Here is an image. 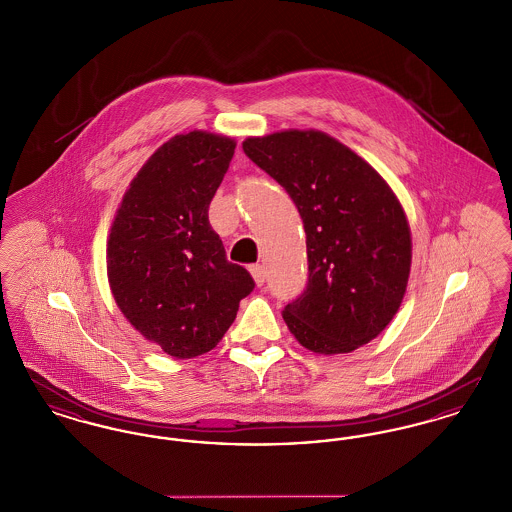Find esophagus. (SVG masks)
Returning a JSON list of instances; mask_svg holds the SVG:
<instances>
[{"label":"esophagus","mask_w":512,"mask_h":512,"mask_svg":"<svg viewBox=\"0 0 512 512\" xmlns=\"http://www.w3.org/2000/svg\"><path fill=\"white\" fill-rule=\"evenodd\" d=\"M249 272H251V276H253V280H255V284H257V286H263V284H265L267 270H265L263 265H251V267H249Z\"/></svg>","instance_id":"34e87169"}]
</instances>
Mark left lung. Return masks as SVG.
<instances>
[{"label": "left lung", "instance_id": "1", "mask_svg": "<svg viewBox=\"0 0 512 512\" xmlns=\"http://www.w3.org/2000/svg\"><path fill=\"white\" fill-rule=\"evenodd\" d=\"M245 155L293 199L307 234V290L284 309L305 349L351 353L374 340L407 292L413 240L380 172L320 130L245 138Z\"/></svg>", "mask_w": 512, "mask_h": 512}]
</instances>
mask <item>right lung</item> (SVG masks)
Returning <instances> with one entry per match:
<instances>
[{"label":"right lung","instance_id":"obj_1","mask_svg":"<svg viewBox=\"0 0 512 512\" xmlns=\"http://www.w3.org/2000/svg\"><path fill=\"white\" fill-rule=\"evenodd\" d=\"M234 149V138L205 130L172 136L132 178L111 224L107 278L115 303L174 359L217 347L255 288L209 224Z\"/></svg>","mask_w":512,"mask_h":512}]
</instances>
